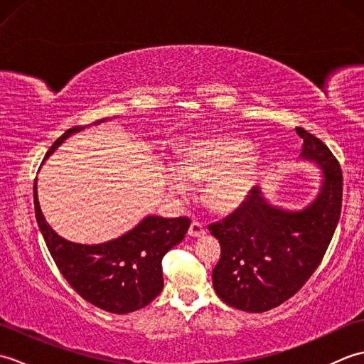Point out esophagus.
Returning a JSON list of instances; mask_svg holds the SVG:
<instances>
[{"label":"esophagus","instance_id":"1","mask_svg":"<svg viewBox=\"0 0 364 364\" xmlns=\"http://www.w3.org/2000/svg\"><path fill=\"white\" fill-rule=\"evenodd\" d=\"M188 233H189V236H192V237H200V236H203V235L206 233V228L203 227V223H200V222L194 220V222L191 223Z\"/></svg>","mask_w":364,"mask_h":364}]
</instances>
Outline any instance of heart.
<instances>
[{"mask_svg":"<svg viewBox=\"0 0 364 364\" xmlns=\"http://www.w3.org/2000/svg\"><path fill=\"white\" fill-rule=\"evenodd\" d=\"M244 139L218 136L198 139L176 151L175 168L166 172L175 196H186L191 183L206 181L205 203L215 213H230L241 206L253 188L258 161Z\"/></svg>","mask_w":364,"mask_h":364,"instance_id":"b5f03b06","label":"heart"}]
</instances>
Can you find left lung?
Listing matches in <instances>:
<instances>
[{
    "instance_id": "8db88e82",
    "label": "left lung",
    "mask_w": 364,
    "mask_h": 364,
    "mask_svg": "<svg viewBox=\"0 0 364 364\" xmlns=\"http://www.w3.org/2000/svg\"><path fill=\"white\" fill-rule=\"evenodd\" d=\"M300 156L322 168L314 202L301 211L272 206L258 188L222 222L208 225L220 242L213 284L227 305L264 313L282 305L304 286L326 255L341 215L343 172L328 146L306 129Z\"/></svg>"
}]
</instances>
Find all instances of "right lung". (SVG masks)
I'll use <instances>...</instances> for the list:
<instances>
[{"label":"right lung","mask_w":364,"mask_h":364,"mask_svg":"<svg viewBox=\"0 0 364 364\" xmlns=\"http://www.w3.org/2000/svg\"><path fill=\"white\" fill-rule=\"evenodd\" d=\"M102 122L105 120L95 123ZM81 129V127L67 129L50 146L45 159L68 136ZM34 210L45 244L68 284L89 304L115 314L141 310L159 296L164 286L162 257L183 241L191 225L189 218L149 215L117 239L84 245L60 237L46 223L38 205L36 181Z\"/></svg>","instance_id":"add662e5"}]
</instances>
